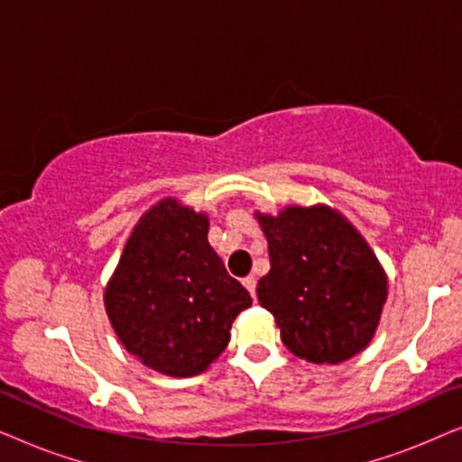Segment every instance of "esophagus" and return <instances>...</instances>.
<instances>
[{"mask_svg":"<svg viewBox=\"0 0 462 462\" xmlns=\"http://www.w3.org/2000/svg\"><path fill=\"white\" fill-rule=\"evenodd\" d=\"M242 283L245 286V290H248V292L252 294V299H254V296H256V277H254V275L244 277Z\"/></svg>","mask_w":462,"mask_h":462,"instance_id":"1","label":"esophagus"}]
</instances>
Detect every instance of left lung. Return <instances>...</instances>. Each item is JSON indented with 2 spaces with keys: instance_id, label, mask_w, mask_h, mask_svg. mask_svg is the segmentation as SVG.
Listing matches in <instances>:
<instances>
[{
  "instance_id": "obj_1",
  "label": "left lung",
  "mask_w": 462,
  "mask_h": 462,
  "mask_svg": "<svg viewBox=\"0 0 462 462\" xmlns=\"http://www.w3.org/2000/svg\"><path fill=\"white\" fill-rule=\"evenodd\" d=\"M269 242V273L258 302L275 318L283 345L313 364H340L370 345L387 275L368 242L330 206L256 212Z\"/></svg>"
}]
</instances>
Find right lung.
Instances as JSON below:
<instances>
[{"mask_svg":"<svg viewBox=\"0 0 462 462\" xmlns=\"http://www.w3.org/2000/svg\"><path fill=\"white\" fill-rule=\"evenodd\" d=\"M208 217L166 198L132 229L105 309L125 351L166 376L201 374L252 299L208 244Z\"/></svg>","mask_w":462,"mask_h":462,"instance_id":"1","label":"right lung"}]
</instances>
